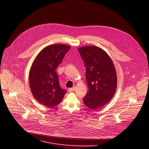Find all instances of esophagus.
Listing matches in <instances>:
<instances>
[{"label": "esophagus", "mask_w": 149, "mask_h": 149, "mask_svg": "<svg viewBox=\"0 0 149 149\" xmlns=\"http://www.w3.org/2000/svg\"><path fill=\"white\" fill-rule=\"evenodd\" d=\"M75 90V87H72V88H69L68 91H69V92H72V91H74Z\"/></svg>", "instance_id": "34e87169"}]
</instances>
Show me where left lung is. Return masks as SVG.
I'll return each instance as SVG.
<instances>
[{
    "mask_svg": "<svg viewBox=\"0 0 149 149\" xmlns=\"http://www.w3.org/2000/svg\"><path fill=\"white\" fill-rule=\"evenodd\" d=\"M86 67L89 91L83 98L87 107L97 110L109 102L117 88V74L113 62L103 49L96 46L78 49Z\"/></svg>",
    "mask_w": 149,
    "mask_h": 149,
    "instance_id": "left-lung-1",
    "label": "left lung"
}]
</instances>
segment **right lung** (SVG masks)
I'll list each match as a JSON object with an SVG mask.
<instances>
[{
    "mask_svg": "<svg viewBox=\"0 0 149 149\" xmlns=\"http://www.w3.org/2000/svg\"><path fill=\"white\" fill-rule=\"evenodd\" d=\"M70 48L63 44L48 46L39 52L31 68V92L39 102L48 107L59 104L67 93L61 88L55 70Z\"/></svg>",
    "mask_w": 149,
    "mask_h": 149,
    "instance_id": "add662e5",
    "label": "right lung"
}]
</instances>
